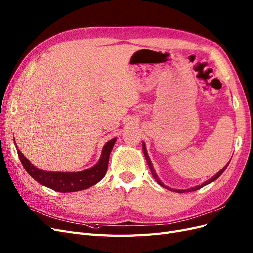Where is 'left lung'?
I'll use <instances>...</instances> for the list:
<instances>
[{"instance_id": "8db88e82", "label": "left lung", "mask_w": 253, "mask_h": 253, "mask_svg": "<svg viewBox=\"0 0 253 253\" xmlns=\"http://www.w3.org/2000/svg\"><path fill=\"white\" fill-rule=\"evenodd\" d=\"M142 148H143V153H144V156H145V159H147V163H148V165H149V168H150V170H151V173H152V175H153V177H154V179L159 183L160 186H163V187H165V188H167V189H169V190H172V191H175V192H178V193H183V192H188V191H195V190H198V189H201V188H203L204 186H206V185H208V183H210V182H212V181H214L215 179H217L219 176L223 174V172L226 170V168L228 167V165H229V163L223 168V169H221L216 175H214L212 178H210L209 180H207L206 182H204L203 185H201V186H197V187H194V188H191V189H188V190H175V189H170V188H168V187H166V186H164L163 183H162V181L159 180V178L157 177V175H156V173H155V171H154V169H153V166H152V164H151V160H150V157H149V155H148V153H147V150H145V145H144V143L142 144Z\"/></svg>"}]
</instances>
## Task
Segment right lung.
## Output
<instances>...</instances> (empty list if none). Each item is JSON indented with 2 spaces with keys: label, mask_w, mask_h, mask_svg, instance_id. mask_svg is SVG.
<instances>
[{
  "label": "right lung",
  "mask_w": 253,
  "mask_h": 253,
  "mask_svg": "<svg viewBox=\"0 0 253 253\" xmlns=\"http://www.w3.org/2000/svg\"><path fill=\"white\" fill-rule=\"evenodd\" d=\"M115 141H116V138H113L104 145L100 160L97 165L90 168V169L77 173L42 171L32 165V163L24 157L19 149L18 155L26 172L41 185L62 193L76 192V191H81L96 185L97 182L104 177L106 171H108L109 158Z\"/></svg>",
  "instance_id": "obj_1"
}]
</instances>
